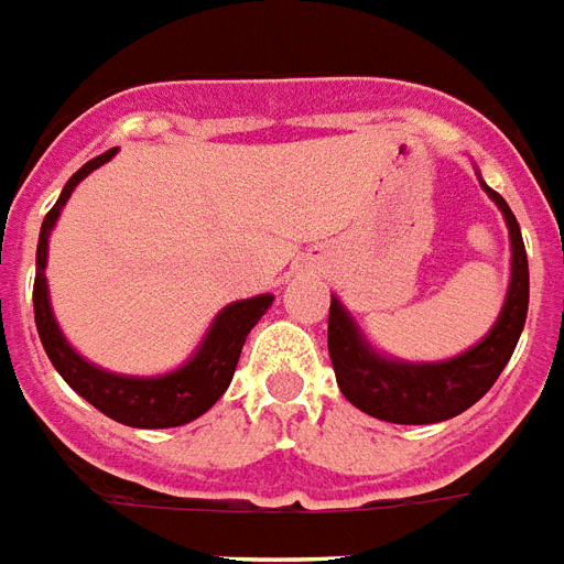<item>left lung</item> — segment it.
Instances as JSON below:
<instances>
[{
    "label": "left lung",
    "instance_id": "8db88e82",
    "mask_svg": "<svg viewBox=\"0 0 564 564\" xmlns=\"http://www.w3.org/2000/svg\"><path fill=\"white\" fill-rule=\"evenodd\" d=\"M481 189L497 202L506 217L508 237H511V282H508L506 303H502L497 324L478 345L443 362L389 359L362 338L354 317L338 303V297L329 300L327 345L338 389L354 408L368 416L395 422V425H431V422L458 416L497 383L502 368L514 354L529 308L527 249H523L518 219L506 205V198L494 193L485 181H481Z\"/></svg>",
    "mask_w": 564,
    "mask_h": 564
}]
</instances>
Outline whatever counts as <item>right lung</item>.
I'll return each mask as SVG.
<instances>
[{"instance_id": "obj_1", "label": "right lung", "mask_w": 564, "mask_h": 564, "mask_svg": "<svg viewBox=\"0 0 564 564\" xmlns=\"http://www.w3.org/2000/svg\"><path fill=\"white\" fill-rule=\"evenodd\" d=\"M118 148H109L106 154L88 160L86 166L70 175V181L62 189V196L53 205V210L44 217L41 237H37L35 258V324L41 345L46 357L56 366V371L65 378V383L97 408L104 416L116 419L130 427H177L193 422L202 413L214 408L219 395L226 392L231 378H235L237 359L243 350L249 329L256 327L264 315L273 294H258V297L237 300L214 317V324L202 338V345L184 366L160 375V378H130V375H112L104 368L91 366L88 359L76 354L67 345L62 329L56 324L53 306H50V291H46V247H50V231L56 226L62 207L76 189V184L95 172L97 166L109 163Z\"/></svg>"}]
</instances>
